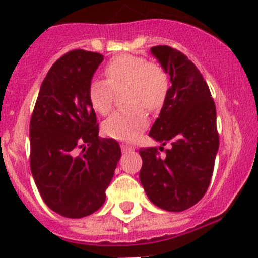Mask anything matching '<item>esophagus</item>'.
Masks as SVG:
<instances>
[{"label": "esophagus", "instance_id": "obj_1", "mask_svg": "<svg viewBox=\"0 0 258 258\" xmlns=\"http://www.w3.org/2000/svg\"><path fill=\"white\" fill-rule=\"evenodd\" d=\"M121 150H122V152L134 151L135 147H134V146H130V145H124V144H122V145H121Z\"/></svg>", "mask_w": 258, "mask_h": 258}]
</instances>
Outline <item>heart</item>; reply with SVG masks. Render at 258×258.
I'll list each match as a JSON object with an SVG mask.
<instances>
[{"mask_svg": "<svg viewBox=\"0 0 258 258\" xmlns=\"http://www.w3.org/2000/svg\"><path fill=\"white\" fill-rule=\"evenodd\" d=\"M107 81L94 79L88 98L94 111L108 113L116 92L124 91V102L131 106L114 112L106 119L103 130L109 137L134 141L146 128L145 108L154 111L162 106L169 91V79L161 67L135 55L113 57L104 69Z\"/></svg>", "mask_w": 258, "mask_h": 258, "instance_id": "obj_1", "label": "heart"}]
</instances>
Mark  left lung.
Returning a JSON list of instances; mask_svg holds the SVG:
<instances>
[{"mask_svg": "<svg viewBox=\"0 0 258 258\" xmlns=\"http://www.w3.org/2000/svg\"><path fill=\"white\" fill-rule=\"evenodd\" d=\"M165 73L169 88L159 118L150 137L166 144V157L156 149H141L140 181L150 201L167 212H182L198 203L206 194L219 147L216 104L208 84L182 52L166 46L151 47Z\"/></svg>", "mask_w": 258, "mask_h": 258, "instance_id": "8db88e82", "label": "left lung"}]
</instances>
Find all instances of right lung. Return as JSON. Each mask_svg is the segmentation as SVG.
Listing matches in <instances>:
<instances>
[{
    "label": "right lung",
    "instance_id": "1",
    "mask_svg": "<svg viewBox=\"0 0 258 258\" xmlns=\"http://www.w3.org/2000/svg\"><path fill=\"white\" fill-rule=\"evenodd\" d=\"M102 61V54L84 50L55 61L40 87L30 122L34 181L45 204L67 218L91 216L103 206L121 159L118 142L99 140L88 98Z\"/></svg>",
    "mask_w": 258,
    "mask_h": 258
}]
</instances>
